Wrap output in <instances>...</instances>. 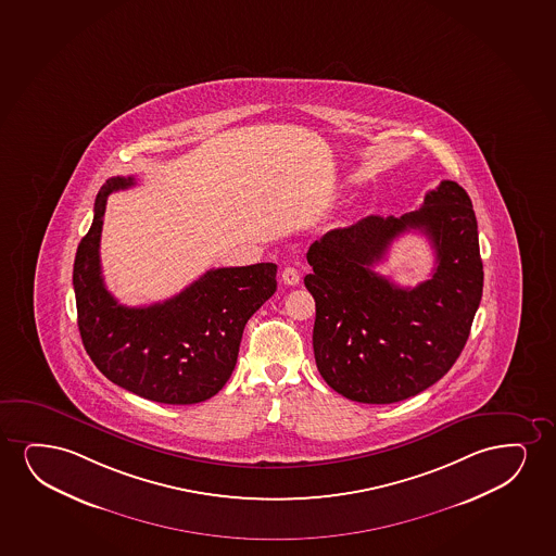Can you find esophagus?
<instances>
[{"mask_svg":"<svg viewBox=\"0 0 556 556\" xmlns=\"http://www.w3.org/2000/svg\"><path fill=\"white\" fill-rule=\"evenodd\" d=\"M281 281L285 285H289V287H296L298 282H300V271L294 266L285 267L281 274Z\"/></svg>","mask_w":556,"mask_h":556,"instance_id":"34e87169","label":"esophagus"}]
</instances>
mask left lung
Segmentation results:
<instances>
[{"label": "left lung", "mask_w": 556, "mask_h": 556, "mask_svg": "<svg viewBox=\"0 0 556 556\" xmlns=\"http://www.w3.org/2000/svg\"><path fill=\"white\" fill-rule=\"evenodd\" d=\"M425 232L437 253L433 277L402 290L372 266L402 232ZM315 298L318 371L341 396L394 404L432 387L453 368L483 296V262L468 192L441 180L404 217L362 218L328 231L307 251Z\"/></svg>", "instance_id": "obj_1"}]
</instances>
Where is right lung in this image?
<instances>
[{
  "label": "right lung",
  "mask_w": 556,
  "mask_h": 556,
  "mask_svg": "<svg viewBox=\"0 0 556 556\" xmlns=\"http://www.w3.org/2000/svg\"><path fill=\"white\" fill-rule=\"evenodd\" d=\"M134 185V177H111L101 187L75 254L80 339L96 368L118 387L160 404H200L230 379L247 320L277 290V266L210 269L177 296L147 307L116 302L101 277V226L108 195Z\"/></svg>",
  "instance_id": "right-lung-1"
}]
</instances>
